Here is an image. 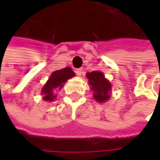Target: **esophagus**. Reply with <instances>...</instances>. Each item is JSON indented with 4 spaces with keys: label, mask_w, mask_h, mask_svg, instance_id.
Returning <instances> with one entry per match:
<instances>
[{
    "label": "esophagus",
    "mask_w": 160,
    "mask_h": 160,
    "mask_svg": "<svg viewBox=\"0 0 160 160\" xmlns=\"http://www.w3.org/2000/svg\"><path fill=\"white\" fill-rule=\"evenodd\" d=\"M76 74H77L78 77H81L82 76V74H83V69L82 68H78L76 70Z\"/></svg>",
    "instance_id": "obj_1"
}]
</instances>
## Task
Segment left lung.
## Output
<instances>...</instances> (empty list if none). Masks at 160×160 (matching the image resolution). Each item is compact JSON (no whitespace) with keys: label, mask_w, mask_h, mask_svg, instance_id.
<instances>
[{"label":"left lung","mask_w":160,"mask_h":160,"mask_svg":"<svg viewBox=\"0 0 160 160\" xmlns=\"http://www.w3.org/2000/svg\"><path fill=\"white\" fill-rule=\"evenodd\" d=\"M90 84V89L92 92L93 98L97 102L103 103L108 102L111 97L112 85L101 71H92L86 74Z\"/></svg>","instance_id":"8db88e82"}]
</instances>
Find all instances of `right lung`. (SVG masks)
I'll return each mask as SVG.
<instances>
[{
    "mask_svg": "<svg viewBox=\"0 0 160 160\" xmlns=\"http://www.w3.org/2000/svg\"><path fill=\"white\" fill-rule=\"evenodd\" d=\"M75 76L76 74L69 67L52 72L41 91L42 100L47 102H54L57 98V91L61 89L65 83Z\"/></svg>",
    "mask_w": 160,
    "mask_h": 160,
    "instance_id": "right-lung-1",
    "label": "right lung"
}]
</instances>
